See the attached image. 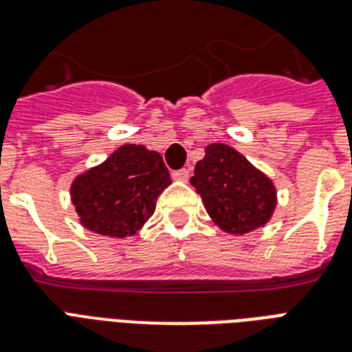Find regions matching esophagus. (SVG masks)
Wrapping results in <instances>:
<instances>
[{
    "label": "esophagus",
    "instance_id": "obj_1",
    "mask_svg": "<svg viewBox=\"0 0 352 352\" xmlns=\"http://www.w3.org/2000/svg\"><path fill=\"white\" fill-rule=\"evenodd\" d=\"M171 177H173L175 181L188 182V179H190V170H186V168H182V170L173 171V173H171Z\"/></svg>",
    "mask_w": 352,
    "mask_h": 352
}]
</instances>
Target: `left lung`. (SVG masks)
I'll list each match as a JSON object with an SVG mask.
<instances>
[{
  "label": "left lung",
  "instance_id": "1",
  "mask_svg": "<svg viewBox=\"0 0 352 352\" xmlns=\"http://www.w3.org/2000/svg\"><path fill=\"white\" fill-rule=\"evenodd\" d=\"M190 182L212 221L226 234L245 235L261 228L278 204L272 179L226 144L206 146Z\"/></svg>",
  "mask_w": 352,
  "mask_h": 352
}]
</instances>
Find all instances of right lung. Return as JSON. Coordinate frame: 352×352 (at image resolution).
I'll return each instance as SVG.
<instances>
[{
    "label": "right lung",
    "mask_w": 352,
    "mask_h": 352,
    "mask_svg": "<svg viewBox=\"0 0 352 352\" xmlns=\"http://www.w3.org/2000/svg\"><path fill=\"white\" fill-rule=\"evenodd\" d=\"M170 184L160 153L142 144H124L102 164L76 175L71 201L82 226L122 239L148 223L157 199Z\"/></svg>",
    "instance_id": "add662e5"
}]
</instances>
